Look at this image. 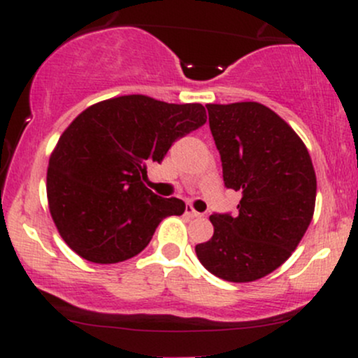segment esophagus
Wrapping results in <instances>:
<instances>
[{
  "mask_svg": "<svg viewBox=\"0 0 358 358\" xmlns=\"http://www.w3.org/2000/svg\"><path fill=\"white\" fill-rule=\"evenodd\" d=\"M185 213H187L188 217H192V219H195V217H202V213H200V212H196L195 208L192 207V205H188V207H187V210H185Z\"/></svg>",
  "mask_w": 358,
  "mask_h": 358,
  "instance_id": "esophagus-1",
  "label": "esophagus"
}]
</instances>
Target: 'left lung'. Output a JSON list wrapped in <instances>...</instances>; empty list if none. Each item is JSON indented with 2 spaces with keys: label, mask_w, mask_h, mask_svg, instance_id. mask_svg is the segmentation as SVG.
I'll return each instance as SVG.
<instances>
[{
  "label": "left lung",
  "mask_w": 358,
  "mask_h": 358,
  "mask_svg": "<svg viewBox=\"0 0 358 358\" xmlns=\"http://www.w3.org/2000/svg\"><path fill=\"white\" fill-rule=\"evenodd\" d=\"M224 183L241 192L239 213H213L210 241L195 245L217 278L249 282L278 269L313 219L316 175L305 143L259 102L207 104Z\"/></svg>",
  "instance_id": "obj_1"
}]
</instances>
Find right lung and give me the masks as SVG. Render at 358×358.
Returning <instances> with one entry per match:
<instances>
[{
  "instance_id": "add662e5",
  "label": "right lung",
  "mask_w": 358,
  "mask_h": 358,
  "mask_svg": "<svg viewBox=\"0 0 358 358\" xmlns=\"http://www.w3.org/2000/svg\"><path fill=\"white\" fill-rule=\"evenodd\" d=\"M207 121L202 104H168L131 94L92 104L62 133L47 171L50 215L65 244L85 261L114 264L141 252L158 224L182 215L180 199L145 185L175 139Z\"/></svg>"
}]
</instances>
